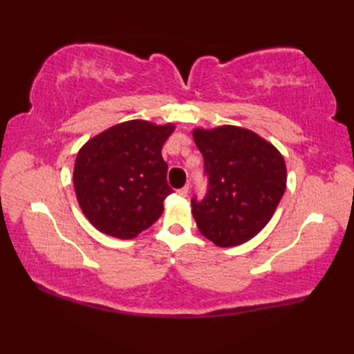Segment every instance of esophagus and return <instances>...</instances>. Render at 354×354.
<instances>
[{
	"mask_svg": "<svg viewBox=\"0 0 354 354\" xmlns=\"http://www.w3.org/2000/svg\"><path fill=\"white\" fill-rule=\"evenodd\" d=\"M178 194H179V196H184V198H185V196L189 195V185H184L183 189H179Z\"/></svg>",
	"mask_w": 354,
	"mask_h": 354,
	"instance_id": "34e87169",
	"label": "esophagus"
}]
</instances>
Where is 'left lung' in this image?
<instances>
[{
  "label": "left lung",
  "mask_w": 354,
  "mask_h": 354,
  "mask_svg": "<svg viewBox=\"0 0 354 354\" xmlns=\"http://www.w3.org/2000/svg\"><path fill=\"white\" fill-rule=\"evenodd\" d=\"M192 134L209 176L207 195L192 200L196 226L217 247L245 243L263 230L283 198V154L259 134L232 124L195 128Z\"/></svg>",
  "instance_id": "1"
}]
</instances>
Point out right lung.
<instances>
[{
  "label": "right lung",
  "mask_w": 354,
  "mask_h": 354,
  "mask_svg": "<svg viewBox=\"0 0 354 354\" xmlns=\"http://www.w3.org/2000/svg\"><path fill=\"white\" fill-rule=\"evenodd\" d=\"M175 128L129 120L92 137L77 151L76 200L103 234L134 239L162 215L165 196L173 190L160 151Z\"/></svg>",
  "instance_id": "obj_1"
}]
</instances>
